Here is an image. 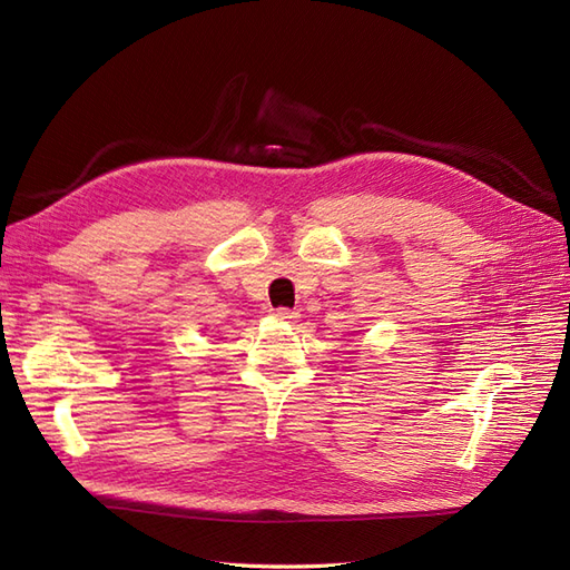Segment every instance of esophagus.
I'll use <instances>...</instances> for the list:
<instances>
[{"label": "esophagus", "instance_id": "esophagus-1", "mask_svg": "<svg viewBox=\"0 0 570 570\" xmlns=\"http://www.w3.org/2000/svg\"><path fill=\"white\" fill-rule=\"evenodd\" d=\"M273 316L278 318V321H297V318H299V312H295V308L281 306V308H273Z\"/></svg>", "mask_w": 570, "mask_h": 570}]
</instances>
